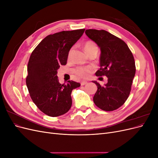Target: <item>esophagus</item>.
<instances>
[{
	"label": "esophagus",
	"mask_w": 158,
	"mask_h": 158,
	"mask_svg": "<svg viewBox=\"0 0 158 158\" xmlns=\"http://www.w3.org/2000/svg\"><path fill=\"white\" fill-rule=\"evenodd\" d=\"M88 82H85V81H82V82H81V85H85Z\"/></svg>",
	"instance_id": "1"
}]
</instances>
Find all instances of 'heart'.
<instances>
[{
  "label": "heart",
  "instance_id": "1",
  "mask_svg": "<svg viewBox=\"0 0 158 158\" xmlns=\"http://www.w3.org/2000/svg\"><path fill=\"white\" fill-rule=\"evenodd\" d=\"M84 49L85 52H86L87 55H89L90 53L98 51L97 45H95V43L92 40H88L84 44ZM73 49H71L68 53V59H70ZM93 70V69L91 66H79L75 70V73L81 78H86Z\"/></svg>",
  "mask_w": 158,
  "mask_h": 158
}]
</instances>
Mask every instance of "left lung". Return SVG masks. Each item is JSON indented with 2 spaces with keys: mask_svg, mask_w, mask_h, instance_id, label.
<instances>
[{
  "mask_svg": "<svg viewBox=\"0 0 158 158\" xmlns=\"http://www.w3.org/2000/svg\"><path fill=\"white\" fill-rule=\"evenodd\" d=\"M85 33L101 50L100 69L95 75L107 77L104 85L92 81L98 86L94 102L103 111H114L125 103L130 94L136 73L135 59L126 43L109 32L89 29Z\"/></svg>",
  "mask_w": 158,
  "mask_h": 158,
  "instance_id": "8db88e82",
  "label": "left lung"
}]
</instances>
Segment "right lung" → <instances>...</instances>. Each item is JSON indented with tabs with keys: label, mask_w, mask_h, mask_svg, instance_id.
I'll return each mask as SVG.
<instances>
[{
	"label": "right lung",
	"mask_w": 158,
	"mask_h": 158,
	"mask_svg": "<svg viewBox=\"0 0 158 158\" xmlns=\"http://www.w3.org/2000/svg\"><path fill=\"white\" fill-rule=\"evenodd\" d=\"M84 30L63 31L47 35L31 52L26 85L32 101L47 115H62L72 106V91L80 84L73 80H69L67 84H60L57 70L66 64L69 51Z\"/></svg>",
	"instance_id": "1"
}]
</instances>
